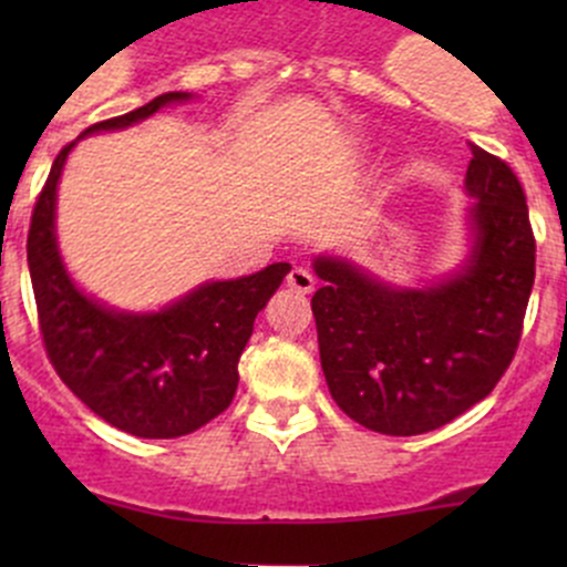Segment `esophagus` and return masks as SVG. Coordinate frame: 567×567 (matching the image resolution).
<instances>
[{
    "instance_id": "esophagus-1",
    "label": "esophagus",
    "mask_w": 567,
    "mask_h": 567,
    "mask_svg": "<svg viewBox=\"0 0 567 567\" xmlns=\"http://www.w3.org/2000/svg\"><path fill=\"white\" fill-rule=\"evenodd\" d=\"M288 288L296 290V293L307 296L316 290V277H312L307 268H293V271L288 274Z\"/></svg>"
}]
</instances>
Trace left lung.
I'll use <instances>...</instances> for the list:
<instances>
[{"label": "left lung", "mask_w": 567, "mask_h": 567, "mask_svg": "<svg viewBox=\"0 0 567 567\" xmlns=\"http://www.w3.org/2000/svg\"><path fill=\"white\" fill-rule=\"evenodd\" d=\"M474 249L458 277L394 290L337 257H318L312 296L320 368L359 425L416 436L447 425L499 384L516 357L535 282V236L522 181L472 145Z\"/></svg>", "instance_id": "left-lung-1"}]
</instances>
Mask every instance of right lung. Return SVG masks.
I'll return each instance as SVG.
<instances>
[{
	"mask_svg": "<svg viewBox=\"0 0 567 567\" xmlns=\"http://www.w3.org/2000/svg\"><path fill=\"white\" fill-rule=\"evenodd\" d=\"M186 99V93H164L134 112L90 125L82 136L125 128ZM73 145L68 142L51 164L27 236L45 357L68 390L109 425L140 439L186 436L233 403L238 359L257 312L290 266L274 262L249 277L205 282L153 316L106 310L71 282L56 251V181Z\"/></svg>",
	"mask_w": 567,
	"mask_h": 567,
	"instance_id": "right-lung-1",
	"label": "right lung"
}]
</instances>
